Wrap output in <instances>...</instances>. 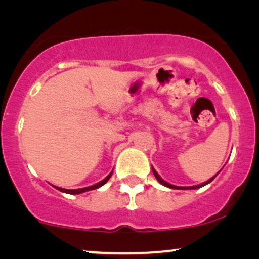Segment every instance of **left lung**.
Listing matches in <instances>:
<instances>
[{"label": "left lung", "instance_id": "1", "mask_svg": "<svg viewBox=\"0 0 259 259\" xmlns=\"http://www.w3.org/2000/svg\"><path fill=\"white\" fill-rule=\"evenodd\" d=\"M153 173H154L155 178H156V179H157V181H159L161 184H162V185H165V187H168V188H171V189H197V188H201V187H203V185H206V184L211 183V182H212V181H213V179H214V177H215V176H214V177H213V178H211V179H209V181H207V182H206V183H202V184H200V185H195V187H188V188H184V187H176V185H172V184L167 183V182H165V181H163V179H162V178H161L159 175H157V173H156V171H155V169H154V168H153Z\"/></svg>", "mask_w": 259, "mask_h": 259}]
</instances>
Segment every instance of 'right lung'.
<instances>
[{
	"label": "right lung",
	"instance_id": "add662e5",
	"mask_svg": "<svg viewBox=\"0 0 259 259\" xmlns=\"http://www.w3.org/2000/svg\"><path fill=\"white\" fill-rule=\"evenodd\" d=\"M111 175H112V172L110 173V175L108 176V177H106L105 179H103L102 182H99V183H97V184H94V185H92V187H88V188H82V189H74V190H71V189H63V188H57L58 190H60V191H63V193H66V194H72V195H75V194H81V193H84V191H88V190H93V189H97V188H99V187H102V185H104L106 182L109 181V178L111 177Z\"/></svg>",
	"mask_w": 259,
	"mask_h": 259
}]
</instances>
